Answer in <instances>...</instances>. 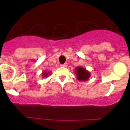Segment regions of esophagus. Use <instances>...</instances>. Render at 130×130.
Returning a JSON list of instances; mask_svg holds the SVG:
<instances>
[{
	"instance_id": "obj_1",
	"label": "esophagus",
	"mask_w": 130,
	"mask_h": 130,
	"mask_svg": "<svg viewBox=\"0 0 130 130\" xmlns=\"http://www.w3.org/2000/svg\"><path fill=\"white\" fill-rule=\"evenodd\" d=\"M68 66V64L67 63H64V64H62L61 66H62V67H67Z\"/></svg>"
}]
</instances>
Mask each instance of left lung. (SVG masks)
Segmentation results:
<instances>
[{
    "label": "left lung",
    "mask_w": 130,
    "mask_h": 130,
    "mask_svg": "<svg viewBox=\"0 0 130 130\" xmlns=\"http://www.w3.org/2000/svg\"><path fill=\"white\" fill-rule=\"evenodd\" d=\"M75 75H76L77 80L80 81H88L90 77V72L86 70V68L81 66H78L75 69Z\"/></svg>",
    "instance_id": "1"
}]
</instances>
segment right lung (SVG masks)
I'll use <instances>...</instances> for the list:
<instances>
[{
    "label": "right lung",
    "mask_w": 130,
    "mask_h": 130,
    "mask_svg": "<svg viewBox=\"0 0 130 130\" xmlns=\"http://www.w3.org/2000/svg\"><path fill=\"white\" fill-rule=\"evenodd\" d=\"M51 74V72H47V71H43L42 73V77L43 78H45V77H47L49 75H50Z\"/></svg>",
    "instance_id": "right-lung-1"
}]
</instances>
